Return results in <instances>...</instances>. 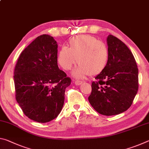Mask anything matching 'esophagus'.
Segmentation results:
<instances>
[{
    "instance_id": "esophagus-1",
    "label": "esophagus",
    "mask_w": 149,
    "mask_h": 149,
    "mask_svg": "<svg viewBox=\"0 0 149 149\" xmlns=\"http://www.w3.org/2000/svg\"><path fill=\"white\" fill-rule=\"evenodd\" d=\"M83 81H74V84L75 85H80L81 84H82Z\"/></svg>"
}]
</instances>
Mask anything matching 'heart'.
Segmentation results:
<instances>
[{"instance_id":"1","label":"heart","mask_w":149,"mask_h":149,"mask_svg":"<svg viewBox=\"0 0 149 149\" xmlns=\"http://www.w3.org/2000/svg\"><path fill=\"white\" fill-rule=\"evenodd\" d=\"M70 47H62L58 54V62L65 70H69L76 62L79 65L72 74L77 78L87 75H99L107 68L109 50L107 45L90 35H81L70 40Z\"/></svg>"}]
</instances>
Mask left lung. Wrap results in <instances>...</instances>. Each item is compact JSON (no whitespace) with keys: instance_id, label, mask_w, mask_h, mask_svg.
Returning <instances> with one entry per match:
<instances>
[{"instance_id":"obj_1","label":"left lung","mask_w":149,"mask_h":149,"mask_svg":"<svg viewBox=\"0 0 149 149\" xmlns=\"http://www.w3.org/2000/svg\"><path fill=\"white\" fill-rule=\"evenodd\" d=\"M109 60L107 68L93 81L88 99L100 114L113 116L129 108L138 91V68L132 52L117 37L107 39Z\"/></svg>"}]
</instances>
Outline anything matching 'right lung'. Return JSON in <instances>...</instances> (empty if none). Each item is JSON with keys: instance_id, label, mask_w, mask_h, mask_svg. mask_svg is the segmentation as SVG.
<instances>
[{"instance_id": "1", "label": "right lung", "mask_w": 149, "mask_h": 149, "mask_svg": "<svg viewBox=\"0 0 149 149\" xmlns=\"http://www.w3.org/2000/svg\"><path fill=\"white\" fill-rule=\"evenodd\" d=\"M58 45L42 35L20 54L14 73L16 99L25 115L39 123L56 118L64 103L71 79L58 66Z\"/></svg>"}]
</instances>
